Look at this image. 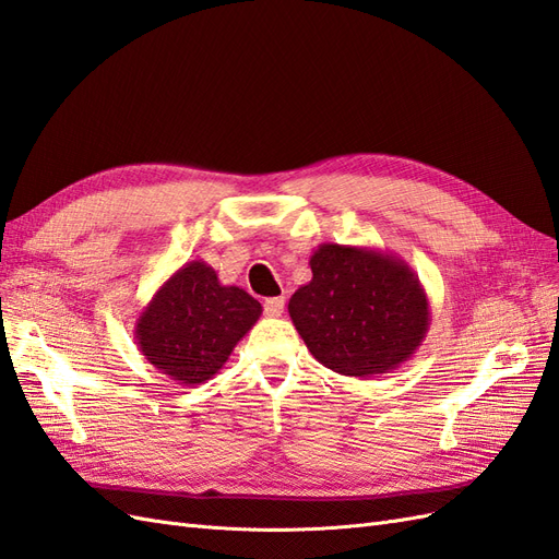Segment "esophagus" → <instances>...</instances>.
Returning <instances> with one entry per match:
<instances>
[{"label": "esophagus", "instance_id": "obj_1", "mask_svg": "<svg viewBox=\"0 0 559 559\" xmlns=\"http://www.w3.org/2000/svg\"><path fill=\"white\" fill-rule=\"evenodd\" d=\"M285 309V299L283 297H269L264 299V313L266 316H281Z\"/></svg>", "mask_w": 559, "mask_h": 559}]
</instances>
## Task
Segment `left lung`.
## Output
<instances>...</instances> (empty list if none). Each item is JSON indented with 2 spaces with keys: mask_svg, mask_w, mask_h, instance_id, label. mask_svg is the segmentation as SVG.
<instances>
[{
  "mask_svg": "<svg viewBox=\"0 0 559 559\" xmlns=\"http://www.w3.org/2000/svg\"><path fill=\"white\" fill-rule=\"evenodd\" d=\"M311 281L290 297L288 313L311 356L344 377L384 374L412 358L430 325L419 276L393 252L321 243Z\"/></svg>",
  "mask_w": 559,
  "mask_h": 559,
  "instance_id": "1",
  "label": "left lung"
}]
</instances>
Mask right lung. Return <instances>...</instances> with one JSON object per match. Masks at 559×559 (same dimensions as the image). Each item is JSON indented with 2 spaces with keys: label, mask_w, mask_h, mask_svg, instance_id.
<instances>
[{
  "label": "right lung",
  "mask_w": 559,
  "mask_h": 559,
  "mask_svg": "<svg viewBox=\"0 0 559 559\" xmlns=\"http://www.w3.org/2000/svg\"><path fill=\"white\" fill-rule=\"evenodd\" d=\"M260 316L258 299L236 285H222L211 264L191 260L140 311L135 344L175 384L197 386L222 370Z\"/></svg>",
  "instance_id": "add662e5"
}]
</instances>
